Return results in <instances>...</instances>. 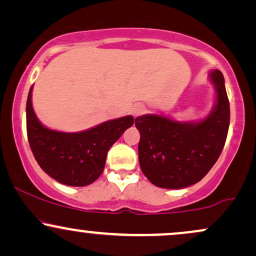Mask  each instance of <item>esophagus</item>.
Wrapping results in <instances>:
<instances>
[{"instance_id":"34e87169","label":"esophagus","mask_w":256,"mask_h":256,"mask_svg":"<svg viewBox=\"0 0 256 256\" xmlns=\"http://www.w3.org/2000/svg\"><path fill=\"white\" fill-rule=\"evenodd\" d=\"M143 112H144V107H143L142 104H134V107L131 108V113H132V116H140V114L143 113Z\"/></svg>"}]
</instances>
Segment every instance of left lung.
Returning <instances> with one entry per match:
<instances>
[{"instance_id": "8db88e82", "label": "left lung", "mask_w": 256, "mask_h": 256, "mask_svg": "<svg viewBox=\"0 0 256 256\" xmlns=\"http://www.w3.org/2000/svg\"><path fill=\"white\" fill-rule=\"evenodd\" d=\"M210 80L216 100L204 120L177 122L158 114H144L134 120L140 134V168L158 188L183 189L198 183L222 154L230 125V104L222 73L210 72Z\"/></svg>"}]
</instances>
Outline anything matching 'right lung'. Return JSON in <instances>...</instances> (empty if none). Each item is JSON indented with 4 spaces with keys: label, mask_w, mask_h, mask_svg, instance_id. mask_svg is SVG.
<instances>
[{
    "label": "right lung",
    "mask_w": 256,
    "mask_h": 256,
    "mask_svg": "<svg viewBox=\"0 0 256 256\" xmlns=\"http://www.w3.org/2000/svg\"><path fill=\"white\" fill-rule=\"evenodd\" d=\"M32 86L26 102V128L38 165L58 183L85 186L104 172L110 148L134 124V116L108 120L80 132H61L42 125L32 107Z\"/></svg>",
    "instance_id": "right-lung-1"
}]
</instances>
